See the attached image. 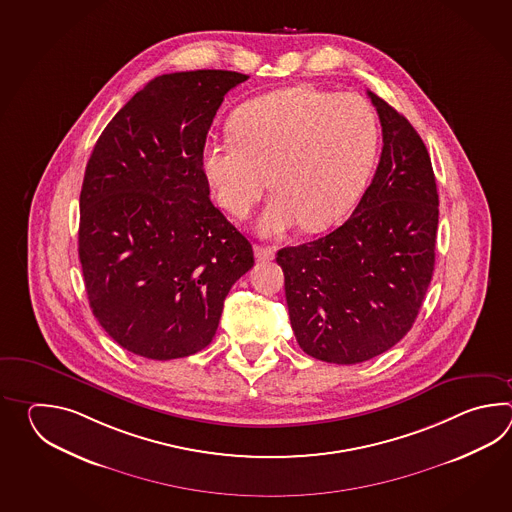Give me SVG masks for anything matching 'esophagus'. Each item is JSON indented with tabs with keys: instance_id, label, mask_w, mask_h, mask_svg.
<instances>
[{
	"instance_id": "34e87169",
	"label": "esophagus",
	"mask_w": 512,
	"mask_h": 512,
	"mask_svg": "<svg viewBox=\"0 0 512 512\" xmlns=\"http://www.w3.org/2000/svg\"><path fill=\"white\" fill-rule=\"evenodd\" d=\"M254 256L258 261L274 260V249L263 247V245H254Z\"/></svg>"
}]
</instances>
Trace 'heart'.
I'll use <instances>...</instances> for the list:
<instances>
[{"label": "heart", "instance_id": "obj_1", "mask_svg": "<svg viewBox=\"0 0 512 512\" xmlns=\"http://www.w3.org/2000/svg\"><path fill=\"white\" fill-rule=\"evenodd\" d=\"M379 146L377 115L353 93L285 87L245 102L230 137L208 141L201 168L219 205L245 218L271 185L258 230L320 232L355 207Z\"/></svg>", "mask_w": 512, "mask_h": 512}]
</instances>
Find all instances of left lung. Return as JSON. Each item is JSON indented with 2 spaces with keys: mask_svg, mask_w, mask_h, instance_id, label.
<instances>
[{
  "mask_svg": "<svg viewBox=\"0 0 512 512\" xmlns=\"http://www.w3.org/2000/svg\"><path fill=\"white\" fill-rule=\"evenodd\" d=\"M368 97L382 126L371 185L342 227L276 254L294 337L333 364L393 348L414 326L434 274L439 196L430 155L406 117Z\"/></svg>",
  "mask_w": 512,
  "mask_h": 512,
  "instance_id": "left-lung-1",
  "label": "left lung"
}]
</instances>
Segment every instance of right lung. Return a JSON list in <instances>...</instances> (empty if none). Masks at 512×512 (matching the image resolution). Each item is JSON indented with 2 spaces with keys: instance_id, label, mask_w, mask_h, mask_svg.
<instances>
[{
  "instance_id": "obj_1",
  "label": "right lung",
  "mask_w": 512,
  "mask_h": 512,
  "mask_svg": "<svg viewBox=\"0 0 512 512\" xmlns=\"http://www.w3.org/2000/svg\"><path fill=\"white\" fill-rule=\"evenodd\" d=\"M247 78L221 69L153 78L87 161L78 256L89 305L109 337L144 359L207 348L230 287L254 265L201 168L223 97Z\"/></svg>"
}]
</instances>
